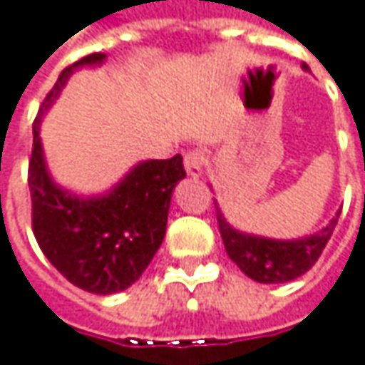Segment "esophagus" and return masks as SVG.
Listing matches in <instances>:
<instances>
[{
    "instance_id": "esophagus-1",
    "label": "esophagus",
    "mask_w": 365,
    "mask_h": 365,
    "mask_svg": "<svg viewBox=\"0 0 365 365\" xmlns=\"http://www.w3.org/2000/svg\"><path fill=\"white\" fill-rule=\"evenodd\" d=\"M205 165H207V154H205L202 150H190V152H185V156H183V167H185L187 175L200 178L202 171H205Z\"/></svg>"
}]
</instances>
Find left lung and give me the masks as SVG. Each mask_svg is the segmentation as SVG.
Listing matches in <instances>:
<instances>
[{"label":"left lung","instance_id":"8db88e82","mask_svg":"<svg viewBox=\"0 0 365 365\" xmlns=\"http://www.w3.org/2000/svg\"><path fill=\"white\" fill-rule=\"evenodd\" d=\"M303 68L307 71V64H303ZM339 215L341 213L332 217L330 223L319 232L299 240H272V238L238 232L223 219L219 211H217V221L227 257L250 280L261 284H282L303 276L314 267L334 232Z\"/></svg>","mask_w":365,"mask_h":365}]
</instances>
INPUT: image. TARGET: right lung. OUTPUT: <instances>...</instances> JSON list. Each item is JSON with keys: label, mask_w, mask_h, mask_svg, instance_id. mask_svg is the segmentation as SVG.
I'll list each match as a JSON object with an SVG mask.
<instances>
[{"label": "right lung", "mask_w": 365, "mask_h": 365, "mask_svg": "<svg viewBox=\"0 0 365 365\" xmlns=\"http://www.w3.org/2000/svg\"><path fill=\"white\" fill-rule=\"evenodd\" d=\"M106 53H89L64 68L33 123L29 160L31 219L39 249L75 286L96 294L129 288L163 245L173 187L185 178L182 156L135 165L104 196L81 198L56 185L46 167L39 123L71 73L102 64Z\"/></svg>", "instance_id": "right-lung-1"}]
</instances>
